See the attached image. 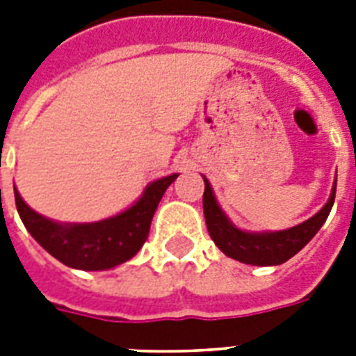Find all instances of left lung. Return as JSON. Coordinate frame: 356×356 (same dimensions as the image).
I'll list each match as a JSON object with an SVG mask.
<instances>
[{
    "mask_svg": "<svg viewBox=\"0 0 356 356\" xmlns=\"http://www.w3.org/2000/svg\"><path fill=\"white\" fill-rule=\"evenodd\" d=\"M203 181H205L203 212H205L209 234L222 253L238 262L251 266H279L299 253L325 223L334 205V194H337V179H334L327 203L307 222L290 229H282V231H254L253 233V231H243L236 227L229 220V216L218 203L214 190L205 175H203Z\"/></svg>",
    "mask_w": 356,
    "mask_h": 356,
    "instance_id": "1",
    "label": "left lung"
}]
</instances>
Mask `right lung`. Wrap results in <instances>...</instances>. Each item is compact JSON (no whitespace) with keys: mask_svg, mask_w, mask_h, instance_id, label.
<instances>
[{"mask_svg":"<svg viewBox=\"0 0 356 356\" xmlns=\"http://www.w3.org/2000/svg\"><path fill=\"white\" fill-rule=\"evenodd\" d=\"M177 175L156 179L125 211L92 223L53 222L33 211L16 188L14 200L25 229L51 257L74 270L102 271L116 268L138 253L147 240L156 207Z\"/></svg>","mask_w":356,"mask_h":356,"instance_id":"obj_1","label":"right lung"}]
</instances>
